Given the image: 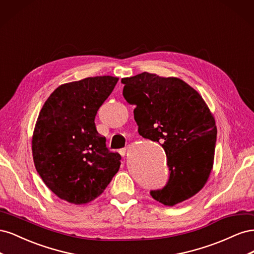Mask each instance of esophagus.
<instances>
[{"instance_id":"1","label":"esophagus","mask_w":254,"mask_h":254,"mask_svg":"<svg viewBox=\"0 0 254 254\" xmlns=\"http://www.w3.org/2000/svg\"><path fill=\"white\" fill-rule=\"evenodd\" d=\"M127 150H128V147H124V148H122V149H120V150H119V152H120V155H121V156H123V157H124V156L126 155V152H127Z\"/></svg>"}]
</instances>
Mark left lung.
I'll list each match as a JSON object with an SVG mask.
<instances>
[{"instance_id":"obj_1","label":"left lung","mask_w":254,"mask_h":254,"mask_svg":"<svg viewBox=\"0 0 254 254\" xmlns=\"http://www.w3.org/2000/svg\"><path fill=\"white\" fill-rule=\"evenodd\" d=\"M123 95L134 105L139 134L166 153L170 179L150 190L157 201L175 205L197 194L213 167L217 128L202 97L187 82L143 72L123 78Z\"/></svg>"}]
</instances>
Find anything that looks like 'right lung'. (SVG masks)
<instances>
[{
	"label": "right lung",
	"instance_id": "obj_1",
	"mask_svg": "<svg viewBox=\"0 0 254 254\" xmlns=\"http://www.w3.org/2000/svg\"><path fill=\"white\" fill-rule=\"evenodd\" d=\"M118 80L96 76L61 84L38 117L32 141L36 170L45 186L67 202L94 200L119 172L121 156L106 147L94 123Z\"/></svg>",
	"mask_w": 254,
	"mask_h": 254
}]
</instances>
